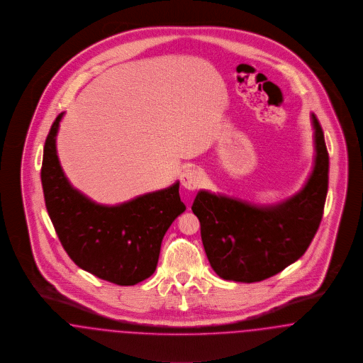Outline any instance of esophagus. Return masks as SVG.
Masks as SVG:
<instances>
[{"mask_svg": "<svg viewBox=\"0 0 363 363\" xmlns=\"http://www.w3.org/2000/svg\"><path fill=\"white\" fill-rule=\"evenodd\" d=\"M180 182H182V186L186 189V190L194 191L196 190L199 186H201V182H202V174L195 169V168H190V169H186L183 174L180 176Z\"/></svg>", "mask_w": 363, "mask_h": 363, "instance_id": "esophagus-1", "label": "esophagus"}]
</instances>
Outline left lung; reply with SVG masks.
<instances>
[{
	"mask_svg": "<svg viewBox=\"0 0 363 363\" xmlns=\"http://www.w3.org/2000/svg\"><path fill=\"white\" fill-rule=\"evenodd\" d=\"M315 158L302 190L272 205H255L201 190L192 211L213 270L224 280L255 283L298 261L320 227L328 192L329 155L313 113Z\"/></svg>",
	"mask_w": 363,
	"mask_h": 363,
	"instance_id": "1",
	"label": "left lung"
}]
</instances>
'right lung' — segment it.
<instances>
[{
    "label": "right lung",
    "instance_id": "obj_1",
    "mask_svg": "<svg viewBox=\"0 0 363 363\" xmlns=\"http://www.w3.org/2000/svg\"><path fill=\"white\" fill-rule=\"evenodd\" d=\"M56 117L43 147L40 180L45 205L69 258L83 270L117 286H135L157 267L161 242L186 206L179 182L164 190L106 206L71 186L56 150Z\"/></svg>",
    "mask_w": 363,
    "mask_h": 363
}]
</instances>
